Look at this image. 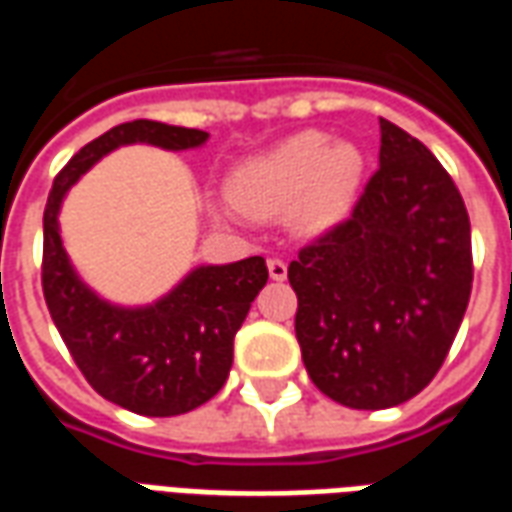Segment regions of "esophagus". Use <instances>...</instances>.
<instances>
[{"mask_svg": "<svg viewBox=\"0 0 512 512\" xmlns=\"http://www.w3.org/2000/svg\"><path fill=\"white\" fill-rule=\"evenodd\" d=\"M268 274H271V279L282 282V279L288 277V266H285V260H279V257H271V260H268Z\"/></svg>", "mask_w": 512, "mask_h": 512, "instance_id": "1", "label": "esophagus"}]
</instances>
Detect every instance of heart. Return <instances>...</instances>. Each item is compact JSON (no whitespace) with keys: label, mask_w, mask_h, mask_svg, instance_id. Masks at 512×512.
<instances>
[{"label":"heart","mask_w":512,"mask_h":512,"mask_svg":"<svg viewBox=\"0 0 512 512\" xmlns=\"http://www.w3.org/2000/svg\"><path fill=\"white\" fill-rule=\"evenodd\" d=\"M362 169L365 158L351 142L304 131L235 169L230 200L257 216L296 205L293 219L301 230H326L351 208Z\"/></svg>","instance_id":"obj_1"}]
</instances>
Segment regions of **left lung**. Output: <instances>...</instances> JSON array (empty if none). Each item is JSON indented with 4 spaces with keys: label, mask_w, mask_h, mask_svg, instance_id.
I'll return each mask as SVG.
<instances>
[{
    "label": "left lung",
    "mask_w": 512,
    "mask_h": 512,
    "mask_svg": "<svg viewBox=\"0 0 512 512\" xmlns=\"http://www.w3.org/2000/svg\"><path fill=\"white\" fill-rule=\"evenodd\" d=\"M378 164L351 216L288 266L312 384L367 411L400 406L433 381L474 277L469 213L439 158L381 120Z\"/></svg>",
    "instance_id": "1"
}]
</instances>
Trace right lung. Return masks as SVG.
<instances>
[{
    "instance_id": "right-lung-1",
    "label": "right lung",
    "mask_w": 512,
    "mask_h": 512,
    "mask_svg": "<svg viewBox=\"0 0 512 512\" xmlns=\"http://www.w3.org/2000/svg\"><path fill=\"white\" fill-rule=\"evenodd\" d=\"M205 131L134 120L106 131L62 167L43 211V296L73 362L95 392L145 417H175L208 403L233 367V340L268 268L263 257L200 266L150 307H115L76 277L62 249V197L95 161L120 145L189 150Z\"/></svg>"
}]
</instances>
